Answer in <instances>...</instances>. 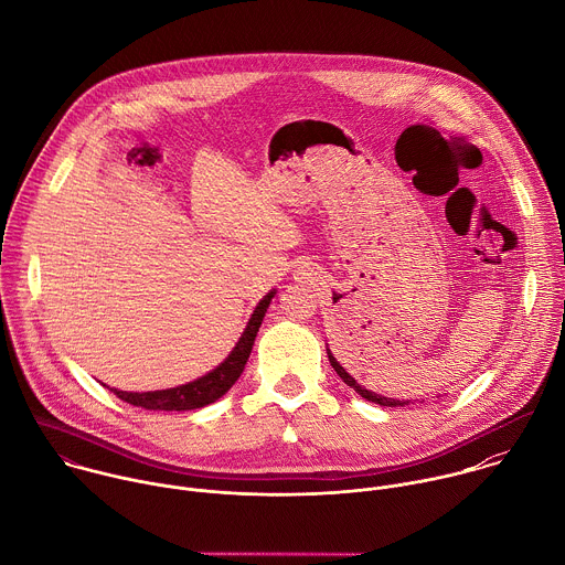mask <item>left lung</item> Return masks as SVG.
<instances>
[{"label": "left lung", "mask_w": 565, "mask_h": 565, "mask_svg": "<svg viewBox=\"0 0 565 565\" xmlns=\"http://www.w3.org/2000/svg\"><path fill=\"white\" fill-rule=\"evenodd\" d=\"M328 359H330V363H332V367H334V372L343 379V383L345 385H350V387H354V392L356 394H361L363 398H367L370 403H376V405H381V407H405V405H409V401H396V398H387V396H381V394H374V392H370V390H365L363 385H359L343 367H341V363L332 356V352L328 350Z\"/></svg>", "instance_id": "8db88e82"}]
</instances>
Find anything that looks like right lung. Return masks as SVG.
Wrapping results in <instances>:
<instances>
[{"mask_svg":"<svg viewBox=\"0 0 565 565\" xmlns=\"http://www.w3.org/2000/svg\"><path fill=\"white\" fill-rule=\"evenodd\" d=\"M277 290H270L253 310L239 341L235 343V348L231 350V354L209 374L186 383V385H178L171 390H158V392H120V390H109L114 392L120 401L134 405V407H142V409H153V412H189V409H200L206 407L211 403H215L217 398H222L233 385L235 381L242 376L244 365L250 356L255 337L259 332V326L266 317V310L273 301Z\"/></svg>","mask_w":565,"mask_h":565,"instance_id":"1","label":"right lung"}]
</instances>
